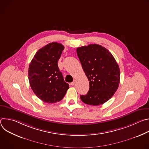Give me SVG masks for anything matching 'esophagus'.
Returning a JSON list of instances; mask_svg holds the SVG:
<instances>
[{"mask_svg":"<svg viewBox=\"0 0 149 149\" xmlns=\"http://www.w3.org/2000/svg\"><path fill=\"white\" fill-rule=\"evenodd\" d=\"M75 84V81H73L72 82H71V86H74Z\"/></svg>","mask_w":149,"mask_h":149,"instance_id":"esophagus-1","label":"esophagus"}]
</instances>
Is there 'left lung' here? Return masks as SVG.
Here are the masks:
<instances>
[{
	"instance_id": "8db88e82",
	"label": "left lung",
	"mask_w": 149,
	"mask_h": 149,
	"mask_svg": "<svg viewBox=\"0 0 149 149\" xmlns=\"http://www.w3.org/2000/svg\"><path fill=\"white\" fill-rule=\"evenodd\" d=\"M77 54L90 81V89L80 95L85 104L99 105L109 100L117 90L120 72L115 58L107 49L97 44L79 47Z\"/></svg>"
}]
</instances>
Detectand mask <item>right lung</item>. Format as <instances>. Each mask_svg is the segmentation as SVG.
Segmentation results:
<instances>
[{
  "label": "right lung",
  "mask_w": 149,
  "mask_h": 149,
  "mask_svg": "<svg viewBox=\"0 0 149 149\" xmlns=\"http://www.w3.org/2000/svg\"><path fill=\"white\" fill-rule=\"evenodd\" d=\"M64 47L52 42L42 47L32 59L28 70L31 87L45 102L55 103L65 96L69 84L65 82L58 66Z\"/></svg>",
  "instance_id": "obj_1"
}]
</instances>
